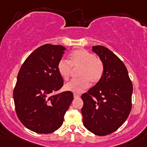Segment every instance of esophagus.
Listing matches in <instances>:
<instances>
[{
    "label": "esophagus",
    "instance_id": "esophagus-1",
    "mask_svg": "<svg viewBox=\"0 0 147 147\" xmlns=\"http://www.w3.org/2000/svg\"><path fill=\"white\" fill-rule=\"evenodd\" d=\"M80 97V94H77V93H74V98H79Z\"/></svg>",
    "mask_w": 147,
    "mask_h": 147
}]
</instances>
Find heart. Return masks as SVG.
I'll return each instance as SVG.
<instances>
[{"instance_id": "b5f03b06", "label": "heart", "mask_w": 147, "mask_h": 147, "mask_svg": "<svg viewBox=\"0 0 147 147\" xmlns=\"http://www.w3.org/2000/svg\"><path fill=\"white\" fill-rule=\"evenodd\" d=\"M72 67H81L79 71L80 78L72 80L64 86L66 91L80 93L87 89L90 85L98 83L104 72V65L102 61L96 55L86 49H79L70 55V61L61 59L59 61L57 69L59 74L65 81L70 79Z\"/></svg>"}]
</instances>
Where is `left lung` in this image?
Wrapping results in <instances>:
<instances>
[{
  "instance_id": "1",
  "label": "left lung",
  "mask_w": 147,
  "mask_h": 147,
  "mask_svg": "<svg viewBox=\"0 0 147 147\" xmlns=\"http://www.w3.org/2000/svg\"><path fill=\"white\" fill-rule=\"evenodd\" d=\"M92 50L103 63L104 72L101 80L82 95L83 124L92 133L104 136L116 131L128 117L133 84L126 67L112 51L100 45Z\"/></svg>"
}]
</instances>
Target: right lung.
<instances>
[{
	"label": "right lung",
	"mask_w": 147,
	"mask_h": 147,
	"mask_svg": "<svg viewBox=\"0 0 147 147\" xmlns=\"http://www.w3.org/2000/svg\"><path fill=\"white\" fill-rule=\"evenodd\" d=\"M65 47L46 44L26 59L17 75L13 91L15 110L25 127L37 133L49 134L62 125L73 93H51L63 86L57 69Z\"/></svg>",
	"instance_id": "obj_1"
}]
</instances>
